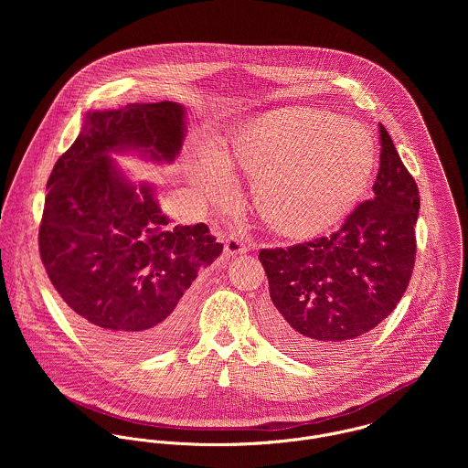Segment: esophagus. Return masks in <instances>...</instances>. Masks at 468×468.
Masks as SVG:
<instances>
[{"mask_svg": "<svg viewBox=\"0 0 468 468\" xmlns=\"http://www.w3.org/2000/svg\"><path fill=\"white\" fill-rule=\"evenodd\" d=\"M247 252V247L234 236L227 238L225 241V254L227 256H238V254H245Z\"/></svg>", "mask_w": 468, "mask_h": 468, "instance_id": "34e87169", "label": "esophagus"}]
</instances>
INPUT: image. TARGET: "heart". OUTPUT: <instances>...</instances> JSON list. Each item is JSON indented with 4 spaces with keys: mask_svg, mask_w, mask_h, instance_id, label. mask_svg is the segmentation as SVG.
Here are the masks:
<instances>
[{
    "mask_svg": "<svg viewBox=\"0 0 468 468\" xmlns=\"http://www.w3.org/2000/svg\"><path fill=\"white\" fill-rule=\"evenodd\" d=\"M378 164L371 132L312 106L267 112L241 126L229 160L197 147L189 160L195 187L210 200L236 193L230 165L254 178V200L268 227L290 239L315 238L364 198Z\"/></svg>",
    "mask_w": 468,
    "mask_h": 468,
    "instance_id": "b5f03b06",
    "label": "heart"
}]
</instances>
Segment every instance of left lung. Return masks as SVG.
<instances>
[{
	"label": "left lung",
	"mask_w": 468,
	"mask_h": 468,
	"mask_svg": "<svg viewBox=\"0 0 468 468\" xmlns=\"http://www.w3.org/2000/svg\"><path fill=\"white\" fill-rule=\"evenodd\" d=\"M375 198L330 238L261 250L271 304L267 332L304 360L336 355L399 304L414 268L420 195L384 126Z\"/></svg>",
	"instance_id": "1"
}]
</instances>
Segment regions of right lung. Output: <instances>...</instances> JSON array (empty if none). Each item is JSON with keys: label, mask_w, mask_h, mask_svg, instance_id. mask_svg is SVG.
Segmentation results:
<instances>
[{"label": "right lung", "mask_w": 468, "mask_h": 468, "mask_svg": "<svg viewBox=\"0 0 468 468\" xmlns=\"http://www.w3.org/2000/svg\"><path fill=\"white\" fill-rule=\"evenodd\" d=\"M186 108L162 101L88 112L48 178L39 252L80 334L144 356L175 344L189 321V288L223 250L205 223L171 225L151 182H133L113 154L173 164Z\"/></svg>", "instance_id": "obj_1"}]
</instances>
